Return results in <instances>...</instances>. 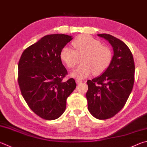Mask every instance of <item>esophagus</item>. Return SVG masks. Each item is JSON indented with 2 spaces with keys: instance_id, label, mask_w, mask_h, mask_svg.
<instances>
[{
  "instance_id": "obj_1",
  "label": "esophagus",
  "mask_w": 147,
  "mask_h": 147,
  "mask_svg": "<svg viewBox=\"0 0 147 147\" xmlns=\"http://www.w3.org/2000/svg\"><path fill=\"white\" fill-rule=\"evenodd\" d=\"M76 82L77 84H80L81 83H82V80H76Z\"/></svg>"
}]
</instances>
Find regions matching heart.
Wrapping results in <instances>:
<instances>
[{
	"label": "heart",
	"instance_id": "b5f03b06",
	"mask_svg": "<svg viewBox=\"0 0 147 147\" xmlns=\"http://www.w3.org/2000/svg\"><path fill=\"white\" fill-rule=\"evenodd\" d=\"M75 51L64 47L60 53V59L69 68L75 67L82 57V63L72 71L74 78H84L92 73L95 75L103 73L110 65L113 55L108 47L101 46L98 40L88 34H82L72 42Z\"/></svg>",
	"mask_w": 147,
	"mask_h": 147
}]
</instances>
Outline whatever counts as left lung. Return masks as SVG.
<instances>
[{
  "instance_id": "1",
  "label": "left lung",
  "mask_w": 147,
  "mask_h": 147,
  "mask_svg": "<svg viewBox=\"0 0 147 147\" xmlns=\"http://www.w3.org/2000/svg\"><path fill=\"white\" fill-rule=\"evenodd\" d=\"M113 48L109 67L101 75L87 80L88 109L94 118L107 119L123 107L134 82L135 65L129 48L123 42L109 34H98Z\"/></svg>"
}]
</instances>
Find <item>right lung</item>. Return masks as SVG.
Segmentation results:
<instances>
[{"label": "right lung", "mask_w": 147, "mask_h": 147, "mask_svg": "<svg viewBox=\"0 0 147 147\" xmlns=\"http://www.w3.org/2000/svg\"><path fill=\"white\" fill-rule=\"evenodd\" d=\"M73 39L64 34H48L24 51L18 62V82L23 98L36 115L47 120L64 113L67 98L76 87L67 74L60 53Z\"/></svg>", "instance_id": "1"}]
</instances>
